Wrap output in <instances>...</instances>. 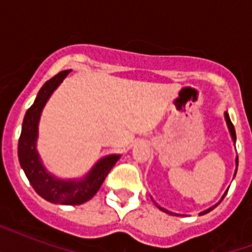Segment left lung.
I'll return each mask as SVG.
<instances>
[{"mask_svg": "<svg viewBox=\"0 0 252 252\" xmlns=\"http://www.w3.org/2000/svg\"><path fill=\"white\" fill-rule=\"evenodd\" d=\"M225 119H226V123H227V126H229V130H230V133H231V138H233V141L235 142V129H234V126H233V123H231V120H230V118H229V115H227V112L226 114H225ZM235 162H237V168H238V158H237V159H235ZM235 174H237V170H235ZM235 174H234V176H235ZM227 193V192H226ZM226 193H225V195H226ZM225 195L222 196V199L223 197H225ZM222 199H221V201H222ZM221 201H220V203H221ZM219 203V204H220ZM219 204H216L215 207H212V208H209V209H207V211H204V212H201V213H200V216L201 215H205V213H208V212H211V211H213V209H215L216 207H217V205H219ZM159 208V209H161V211H163L165 212V213H167V215H174V213H172V212H168V211H166V209H163V208H161V207H158Z\"/></svg>", "mask_w": 252, "mask_h": 252, "instance_id": "1", "label": "left lung"}]
</instances>
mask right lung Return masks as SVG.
Returning <instances> with one entry per match:
<instances>
[{
  "label": "right lung",
  "mask_w": 252,
  "mask_h": 252,
  "mask_svg": "<svg viewBox=\"0 0 252 252\" xmlns=\"http://www.w3.org/2000/svg\"><path fill=\"white\" fill-rule=\"evenodd\" d=\"M70 70H64L47 81L41 87L35 102L30 107L23 119L22 132L18 141V158L27 179L32 188L49 203L64 204V205H80L86 203L98 192L102 183L118 162L119 156H107L102 158L93 167L82 180H60L53 178L45 171L41 165L40 158L36 152L37 123L40 118L41 110L48 98L59 85L68 76Z\"/></svg>",
  "instance_id": "1"
}]
</instances>
